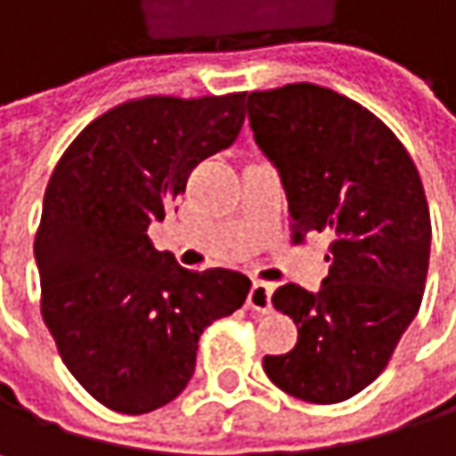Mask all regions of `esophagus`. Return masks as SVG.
Masks as SVG:
<instances>
[{
    "mask_svg": "<svg viewBox=\"0 0 456 456\" xmlns=\"http://www.w3.org/2000/svg\"><path fill=\"white\" fill-rule=\"evenodd\" d=\"M272 293H274V285L272 282H261L256 280L250 293H248V309L258 312V314H266L272 309Z\"/></svg>",
    "mask_w": 456,
    "mask_h": 456,
    "instance_id": "esophagus-1",
    "label": "esophagus"
}]
</instances>
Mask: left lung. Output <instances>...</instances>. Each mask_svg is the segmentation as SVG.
Segmentation results:
<instances>
[{"instance_id": "obj_1", "label": "left lung", "mask_w": 456, "mask_h": 456, "mask_svg": "<svg viewBox=\"0 0 456 456\" xmlns=\"http://www.w3.org/2000/svg\"><path fill=\"white\" fill-rule=\"evenodd\" d=\"M248 121L298 234L332 237L317 293L288 282L272 296L298 343L264 356V372L296 399L338 404L383 372L417 317L430 261L422 182L380 118L317 84L250 92Z\"/></svg>"}]
</instances>
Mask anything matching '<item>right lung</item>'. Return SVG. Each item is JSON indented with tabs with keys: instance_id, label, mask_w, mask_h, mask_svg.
<instances>
[{
	"instance_id": "1",
	"label": "right lung",
	"mask_w": 456,
	"mask_h": 456,
	"mask_svg": "<svg viewBox=\"0 0 456 456\" xmlns=\"http://www.w3.org/2000/svg\"><path fill=\"white\" fill-rule=\"evenodd\" d=\"M242 102L118 105L73 139L46 184L34 242L42 314L70 375L108 410L144 414L176 399L200 332L248 298L245 274L190 272L147 237L190 171L240 137Z\"/></svg>"
}]
</instances>
